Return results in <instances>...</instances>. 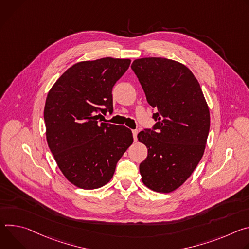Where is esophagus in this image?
<instances>
[{
    "label": "esophagus",
    "mask_w": 249,
    "mask_h": 249,
    "mask_svg": "<svg viewBox=\"0 0 249 249\" xmlns=\"http://www.w3.org/2000/svg\"><path fill=\"white\" fill-rule=\"evenodd\" d=\"M137 133H139V131H137L136 129L132 130V135H133V140H134V142H136V141H137Z\"/></svg>",
    "instance_id": "1"
}]
</instances>
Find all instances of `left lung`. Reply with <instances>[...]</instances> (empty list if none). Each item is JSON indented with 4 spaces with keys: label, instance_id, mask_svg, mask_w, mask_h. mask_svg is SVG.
<instances>
[{
    "label": "left lung",
    "instance_id": "8db88e82",
    "mask_svg": "<svg viewBox=\"0 0 249 249\" xmlns=\"http://www.w3.org/2000/svg\"><path fill=\"white\" fill-rule=\"evenodd\" d=\"M131 69L155 109L154 130L137 134L147 147L140 165L142 183L158 193L182 186L203 157L210 110L198 80L184 64L164 57L135 59Z\"/></svg>",
    "mask_w": 249,
    "mask_h": 249
}]
</instances>
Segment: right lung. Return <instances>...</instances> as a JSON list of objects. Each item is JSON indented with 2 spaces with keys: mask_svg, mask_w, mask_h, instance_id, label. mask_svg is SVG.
Returning a JSON list of instances; mask_svg holds the SVG:
<instances>
[{
  "mask_svg": "<svg viewBox=\"0 0 249 249\" xmlns=\"http://www.w3.org/2000/svg\"><path fill=\"white\" fill-rule=\"evenodd\" d=\"M129 64L130 59L112 57L78 62L47 94V144L62 174L78 188L94 190L108 183L133 142L129 128L97 121L101 113H113V87Z\"/></svg>",
  "mask_w": 249,
  "mask_h": 249,
  "instance_id": "right-lung-1",
  "label": "right lung"
}]
</instances>
